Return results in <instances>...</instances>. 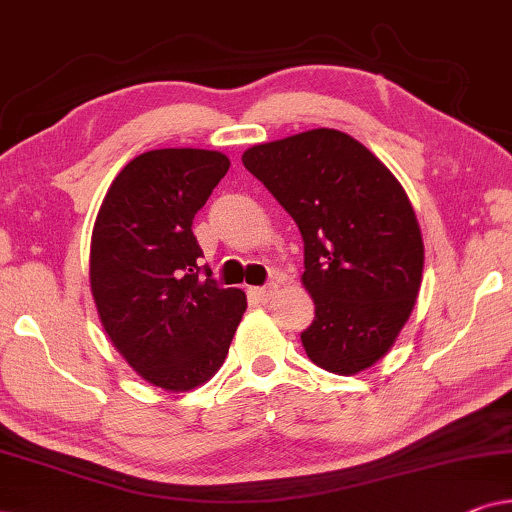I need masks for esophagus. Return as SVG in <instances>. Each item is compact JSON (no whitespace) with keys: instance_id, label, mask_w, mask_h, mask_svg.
<instances>
[{"instance_id":"obj_1","label":"esophagus","mask_w":512,"mask_h":512,"mask_svg":"<svg viewBox=\"0 0 512 512\" xmlns=\"http://www.w3.org/2000/svg\"><path fill=\"white\" fill-rule=\"evenodd\" d=\"M249 293H251V298L256 300V303H268V300L277 293V284L254 286V289H249Z\"/></svg>"}]
</instances>
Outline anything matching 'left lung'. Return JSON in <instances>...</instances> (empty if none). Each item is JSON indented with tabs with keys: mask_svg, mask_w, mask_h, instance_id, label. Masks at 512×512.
<instances>
[{
	"mask_svg": "<svg viewBox=\"0 0 512 512\" xmlns=\"http://www.w3.org/2000/svg\"><path fill=\"white\" fill-rule=\"evenodd\" d=\"M242 163L303 235L314 321L300 333L312 363L356 375L394 347L415 307L424 242L387 165L354 137L317 128L256 144Z\"/></svg>",
	"mask_w": 512,
	"mask_h": 512,
	"instance_id": "1",
	"label": "left lung"
}]
</instances>
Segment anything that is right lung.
I'll list each match as a JSON object with an SVG mask.
<instances>
[{"label":"right lung","instance_id":"1","mask_svg":"<svg viewBox=\"0 0 512 512\" xmlns=\"http://www.w3.org/2000/svg\"><path fill=\"white\" fill-rule=\"evenodd\" d=\"M228 156L156 149L111 181L90 237V293L111 345L153 387L191 391L226 361L247 310L240 289L200 277L193 219Z\"/></svg>","mask_w":512,"mask_h":512}]
</instances>
